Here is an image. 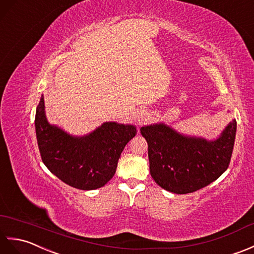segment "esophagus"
Returning <instances> with one entry per match:
<instances>
[{
	"mask_svg": "<svg viewBox=\"0 0 254 254\" xmlns=\"http://www.w3.org/2000/svg\"><path fill=\"white\" fill-rule=\"evenodd\" d=\"M137 118H138V121H139V122H142V120H143V116H142V114H139Z\"/></svg>",
	"mask_w": 254,
	"mask_h": 254,
	"instance_id": "esophagus-1",
	"label": "esophagus"
}]
</instances>
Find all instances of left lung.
<instances>
[{
  "label": "left lung",
  "mask_w": 254,
  "mask_h": 254,
  "mask_svg": "<svg viewBox=\"0 0 254 254\" xmlns=\"http://www.w3.org/2000/svg\"><path fill=\"white\" fill-rule=\"evenodd\" d=\"M237 123L234 120L216 140L185 136L165 124L140 129L148 142L150 174L167 191L185 194L216 180L232 159Z\"/></svg>",
  "instance_id": "1"
}]
</instances>
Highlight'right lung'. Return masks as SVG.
Returning a JSON list of instances; mask_svg holds the SVG:
<instances>
[{"mask_svg": "<svg viewBox=\"0 0 254 254\" xmlns=\"http://www.w3.org/2000/svg\"><path fill=\"white\" fill-rule=\"evenodd\" d=\"M35 125L44 165L62 182L80 190L98 189L110 182L124 148L137 133L132 125L109 122L87 136H70L50 125L43 95L37 106Z\"/></svg>", "mask_w": 254, "mask_h": 254, "instance_id": "right-lung-1", "label": "right lung"}]
</instances>
